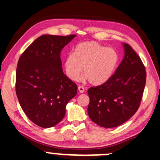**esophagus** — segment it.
<instances>
[{"label":"esophagus","instance_id":"1","mask_svg":"<svg viewBox=\"0 0 160 160\" xmlns=\"http://www.w3.org/2000/svg\"><path fill=\"white\" fill-rule=\"evenodd\" d=\"M78 91H79L80 93H83V92L85 91L84 87L82 86V85H80V86H78Z\"/></svg>","mask_w":160,"mask_h":160}]
</instances>
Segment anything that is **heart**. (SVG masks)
I'll use <instances>...</instances> for the list:
<instances>
[{"label":"heart","instance_id":"1","mask_svg":"<svg viewBox=\"0 0 160 160\" xmlns=\"http://www.w3.org/2000/svg\"><path fill=\"white\" fill-rule=\"evenodd\" d=\"M119 62L117 51L96 41L83 42L75 48L73 53L65 58L64 68L69 79L76 81L82 72L92 85L98 86L108 82Z\"/></svg>","mask_w":160,"mask_h":160}]
</instances>
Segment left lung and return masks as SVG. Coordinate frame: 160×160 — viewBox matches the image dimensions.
<instances>
[{"label": "left lung", "instance_id": "8db88e82", "mask_svg": "<svg viewBox=\"0 0 160 160\" xmlns=\"http://www.w3.org/2000/svg\"><path fill=\"white\" fill-rule=\"evenodd\" d=\"M125 57L108 82L88 90V113L93 122L114 128L129 120L140 107L147 79L142 61L132 47L123 44Z\"/></svg>", "mask_w": 160, "mask_h": 160}]
</instances>
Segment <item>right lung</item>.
I'll list each match as a JSON object with an SVG mask.
<instances>
[{
    "mask_svg": "<svg viewBox=\"0 0 160 160\" xmlns=\"http://www.w3.org/2000/svg\"><path fill=\"white\" fill-rule=\"evenodd\" d=\"M76 35H44L22 53L16 73V93L28 118L41 128L62 120L66 105L78 92L75 82L63 72L60 54Z\"/></svg>",
    "mask_w": 160,
    "mask_h": 160,
    "instance_id": "right-lung-1",
    "label": "right lung"
}]
</instances>
